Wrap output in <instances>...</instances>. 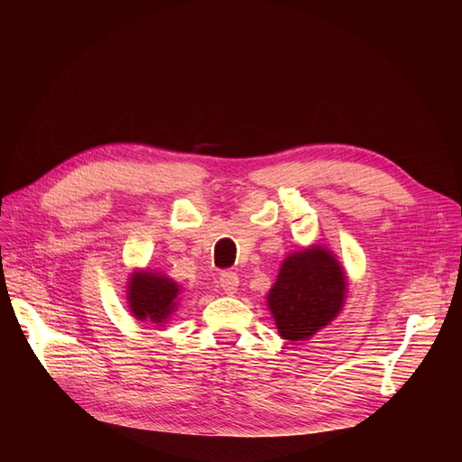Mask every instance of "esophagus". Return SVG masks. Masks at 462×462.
<instances>
[{"mask_svg": "<svg viewBox=\"0 0 462 462\" xmlns=\"http://www.w3.org/2000/svg\"><path fill=\"white\" fill-rule=\"evenodd\" d=\"M219 285L223 291L227 292V295H235L236 287H239V275H236L235 272H223L219 275Z\"/></svg>", "mask_w": 462, "mask_h": 462, "instance_id": "1", "label": "esophagus"}]
</instances>
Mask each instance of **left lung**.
<instances>
[{
  "label": "left lung",
  "instance_id": "1",
  "mask_svg": "<svg viewBox=\"0 0 462 462\" xmlns=\"http://www.w3.org/2000/svg\"><path fill=\"white\" fill-rule=\"evenodd\" d=\"M345 295L346 275L339 260L314 245L283 260L268 292V309L283 339L306 341L341 312Z\"/></svg>",
  "mask_w": 462,
  "mask_h": 462
}]
</instances>
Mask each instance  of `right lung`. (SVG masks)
<instances>
[{
    "label": "right lung",
    "instance_id": "add662e5",
    "mask_svg": "<svg viewBox=\"0 0 462 462\" xmlns=\"http://www.w3.org/2000/svg\"><path fill=\"white\" fill-rule=\"evenodd\" d=\"M179 295L180 287L171 277L150 270L134 272L127 285V300L133 316L158 326L177 310Z\"/></svg>",
    "mask_w": 462,
    "mask_h": 462
}]
</instances>
